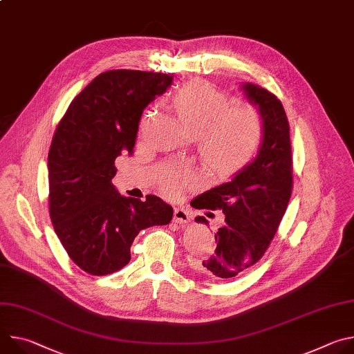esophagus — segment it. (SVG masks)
Here are the masks:
<instances>
[{"label":"esophagus","instance_id":"obj_1","mask_svg":"<svg viewBox=\"0 0 354 354\" xmlns=\"http://www.w3.org/2000/svg\"><path fill=\"white\" fill-rule=\"evenodd\" d=\"M190 218H192V216H190V213L187 212V210H185V209H175V212H174V221L175 223H178V224H186V223H189L190 221Z\"/></svg>","mask_w":354,"mask_h":354}]
</instances>
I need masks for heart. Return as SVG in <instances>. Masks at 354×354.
Listing matches in <instances>:
<instances>
[{"instance_id": "1", "label": "heart", "mask_w": 354, "mask_h": 354, "mask_svg": "<svg viewBox=\"0 0 354 354\" xmlns=\"http://www.w3.org/2000/svg\"><path fill=\"white\" fill-rule=\"evenodd\" d=\"M180 120L193 137H200V149L206 162L218 175H230L257 153L262 138L259 112L248 105H231V97L209 82L193 81L175 95ZM189 172L168 168L162 176L168 194L180 193Z\"/></svg>"}]
</instances>
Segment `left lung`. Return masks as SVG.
<instances>
[{
    "label": "left lung",
    "instance_id": "1",
    "mask_svg": "<svg viewBox=\"0 0 354 354\" xmlns=\"http://www.w3.org/2000/svg\"><path fill=\"white\" fill-rule=\"evenodd\" d=\"M241 89L262 119L258 154L230 182L190 201L194 209L223 210L225 217L216 234V250L197 263L198 270L213 281L236 279L265 255L292 189L290 126L281 102L255 84L243 82ZM194 221L209 224L203 216H197Z\"/></svg>",
    "mask_w": 354,
    "mask_h": 354
}]
</instances>
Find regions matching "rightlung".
<instances>
[{
	"instance_id": "obj_1",
	"label": "right lung",
	"mask_w": 354,
	"mask_h": 354,
	"mask_svg": "<svg viewBox=\"0 0 354 354\" xmlns=\"http://www.w3.org/2000/svg\"><path fill=\"white\" fill-rule=\"evenodd\" d=\"M172 80L138 70L99 74L56 129L47 158L50 218L71 261L92 276L124 268L138 232L172 220L158 196L124 197L112 183L116 158L133 153L144 109Z\"/></svg>"
}]
</instances>
